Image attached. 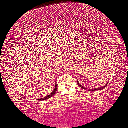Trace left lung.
<instances>
[{
    "instance_id": "left-lung-1",
    "label": "left lung",
    "mask_w": 128,
    "mask_h": 128,
    "mask_svg": "<svg viewBox=\"0 0 128 128\" xmlns=\"http://www.w3.org/2000/svg\"><path fill=\"white\" fill-rule=\"evenodd\" d=\"M77 82H78V85H79V86H80L81 88H83V89H85V90H88V91H97V90H101V89H103L104 88H105V87H106V86H107V84H106V85L105 86H103L102 87V88H97V89H87V88H84V86H82L80 84V83L79 82H78V81H77Z\"/></svg>"
}]
</instances>
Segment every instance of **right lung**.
I'll return each mask as SVG.
<instances>
[{
	"mask_svg": "<svg viewBox=\"0 0 128 128\" xmlns=\"http://www.w3.org/2000/svg\"><path fill=\"white\" fill-rule=\"evenodd\" d=\"M57 90V84H56V81L55 82V89L54 90V91L50 94H49L48 96H47L46 97H45L44 98H41V99H38V100H48V99L51 98L52 97L54 94H56V92Z\"/></svg>",
	"mask_w": 128,
	"mask_h": 128,
	"instance_id": "1",
	"label": "right lung"
}]
</instances>
